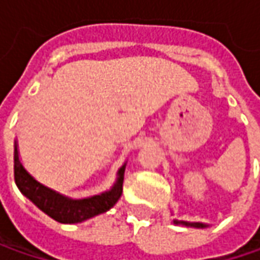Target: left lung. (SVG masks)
<instances>
[{
    "instance_id": "obj_1",
    "label": "left lung",
    "mask_w": 260,
    "mask_h": 260,
    "mask_svg": "<svg viewBox=\"0 0 260 260\" xmlns=\"http://www.w3.org/2000/svg\"><path fill=\"white\" fill-rule=\"evenodd\" d=\"M175 224H180V225H186V227H195V229H205L207 224H202V222H187V221H173Z\"/></svg>"
}]
</instances>
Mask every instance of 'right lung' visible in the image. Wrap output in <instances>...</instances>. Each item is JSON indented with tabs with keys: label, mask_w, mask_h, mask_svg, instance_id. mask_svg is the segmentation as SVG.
<instances>
[{
	"label": "right lung",
	"mask_w": 260,
	"mask_h": 260,
	"mask_svg": "<svg viewBox=\"0 0 260 260\" xmlns=\"http://www.w3.org/2000/svg\"><path fill=\"white\" fill-rule=\"evenodd\" d=\"M123 173L125 164L119 169L116 183L108 192L84 199H71L43 186L33 176L28 175L18 158L17 142L14 145V180L20 192L51 218L63 224L81 222L112 208L122 195Z\"/></svg>",
	"instance_id": "obj_1"
}]
</instances>
